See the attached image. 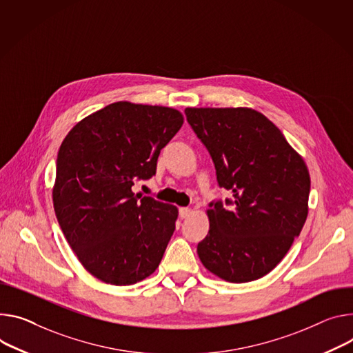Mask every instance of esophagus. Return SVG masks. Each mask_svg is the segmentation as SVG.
<instances>
[{"label":"esophagus","instance_id":"1","mask_svg":"<svg viewBox=\"0 0 353 353\" xmlns=\"http://www.w3.org/2000/svg\"><path fill=\"white\" fill-rule=\"evenodd\" d=\"M179 214H180L181 218H187V216L191 214V208H188V207H181V208L179 210Z\"/></svg>","mask_w":353,"mask_h":353}]
</instances>
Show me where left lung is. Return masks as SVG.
<instances>
[{
  "label": "left lung",
  "mask_w": 353,
  "mask_h": 353,
  "mask_svg": "<svg viewBox=\"0 0 353 353\" xmlns=\"http://www.w3.org/2000/svg\"><path fill=\"white\" fill-rule=\"evenodd\" d=\"M187 122L207 148L221 188L232 199L210 203L208 235L199 243L203 265L231 283L273 270L304 227L310 174L279 128L249 108H185Z\"/></svg>",
  "instance_id": "obj_1"
}]
</instances>
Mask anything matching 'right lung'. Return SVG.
Masks as SVG:
<instances>
[{"label":"right lung","instance_id":"add662e5","mask_svg":"<svg viewBox=\"0 0 353 353\" xmlns=\"http://www.w3.org/2000/svg\"><path fill=\"white\" fill-rule=\"evenodd\" d=\"M173 108L119 101L79 122L57 153L53 207L81 265L104 283L150 276L174 232L177 208L135 194L183 125Z\"/></svg>","mask_w":353,"mask_h":353}]
</instances>
